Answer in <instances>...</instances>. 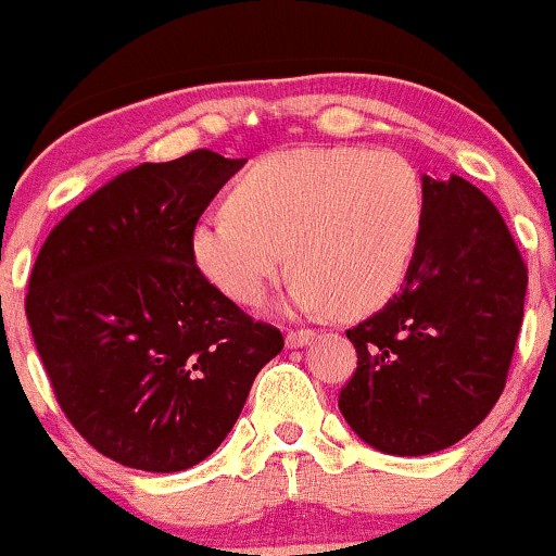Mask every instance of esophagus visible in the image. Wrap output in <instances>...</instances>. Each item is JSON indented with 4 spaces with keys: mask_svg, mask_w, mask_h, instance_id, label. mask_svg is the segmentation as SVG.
<instances>
[{
    "mask_svg": "<svg viewBox=\"0 0 556 556\" xmlns=\"http://www.w3.org/2000/svg\"><path fill=\"white\" fill-rule=\"evenodd\" d=\"M313 328H291V331L286 333V344H289V348H304L307 342H313Z\"/></svg>",
    "mask_w": 556,
    "mask_h": 556,
    "instance_id": "esophagus-1",
    "label": "esophagus"
}]
</instances>
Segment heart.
I'll return each mask as SVG.
<instances>
[{
	"instance_id": "b5f03b06",
	"label": "heart",
	"mask_w": 556,
	"mask_h": 556,
	"mask_svg": "<svg viewBox=\"0 0 556 556\" xmlns=\"http://www.w3.org/2000/svg\"><path fill=\"white\" fill-rule=\"evenodd\" d=\"M424 208L421 175L403 153L291 148L256 159L238 177L228 212L195 223L190 252L243 307L265 300L289 256L300 307L333 304L342 315H363L408 278Z\"/></svg>"
}]
</instances>
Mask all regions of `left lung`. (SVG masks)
Wrapping results in <instances>:
<instances>
[{"instance_id":"left-lung-1","label":"left lung","mask_w":556,"mask_h":556,"mask_svg":"<svg viewBox=\"0 0 556 556\" xmlns=\"http://www.w3.org/2000/svg\"><path fill=\"white\" fill-rule=\"evenodd\" d=\"M424 230L403 291L352 326L357 368L339 410L361 440L427 456L469 434L504 392L528 265L480 188L424 177Z\"/></svg>"}]
</instances>
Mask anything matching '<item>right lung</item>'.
Listing matches in <instances>:
<instances>
[{
	"instance_id": "right-lung-1",
	"label": "right lung",
	"mask_w": 556,
	"mask_h": 556,
	"mask_svg": "<svg viewBox=\"0 0 556 556\" xmlns=\"http://www.w3.org/2000/svg\"><path fill=\"white\" fill-rule=\"evenodd\" d=\"M243 159L190 151L140 164L50 230L26 318L65 419L103 456L182 471L228 438L283 350L195 265L190 236Z\"/></svg>"
}]
</instances>
